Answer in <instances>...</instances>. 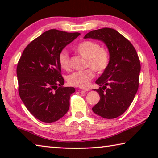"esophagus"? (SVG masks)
<instances>
[{
	"instance_id": "34e87169",
	"label": "esophagus",
	"mask_w": 158,
	"mask_h": 158,
	"mask_svg": "<svg viewBox=\"0 0 158 158\" xmlns=\"http://www.w3.org/2000/svg\"><path fill=\"white\" fill-rule=\"evenodd\" d=\"M81 89L83 90H85V91H89L90 90V88H81Z\"/></svg>"
}]
</instances>
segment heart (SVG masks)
Returning a JSON list of instances; mask_svg holds the SVG:
<instances>
[{"label": "heart", "mask_w": 158, "mask_h": 158, "mask_svg": "<svg viewBox=\"0 0 158 158\" xmlns=\"http://www.w3.org/2000/svg\"><path fill=\"white\" fill-rule=\"evenodd\" d=\"M75 49L80 55L86 58V66L90 68L83 70L76 71L69 75L67 81L70 85L84 88L88 85L90 81L95 77V71L102 73L108 68L110 62V55L106 49L94 41H83L79 43ZM58 61L63 70L70 68V56L66 49H62L58 55Z\"/></svg>", "instance_id": "1"}]
</instances>
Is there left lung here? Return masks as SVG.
Segmentation results:
<instances>
[{"mask_svg":"<svg viewBox=\"0 0 158 158\" xmlns=\"http://www.w3.org/2000/svg\"><path fill=\"white\" fill-rule=\"evenodd\" d=\"M88 38L104 42L110 55L109 66L96 81L101 87L94 90L101 98L92 110L103 118H116L126 111L137 92L139 59L131 43L115 29L94 30L84 36Z\"/></svg>","mask_w":158,"mask_h":158,"instance_id":"1","label":"left lung"}]
</instances>
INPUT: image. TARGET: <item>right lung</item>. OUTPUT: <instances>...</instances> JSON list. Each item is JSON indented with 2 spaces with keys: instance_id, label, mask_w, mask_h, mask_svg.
<instances>
[{
  "instance_id": "add662e5",
  "label": "right lung",
  "mask_w": 158,
  "mask_h": 158,
  "mask_svg": "<svg viewBox=\"0 0 158 158\" xmlns=\"http://www.w3.org/2000/svg\"><path fill=\"white\" fill-rule=\"evenodd\" d=\"M50 29L27 45L17 64L19 94L25 106L41 122L59 120L70 107L73 87H63L58 55L80 35Z\"/></svg>"
}]
</instances>
